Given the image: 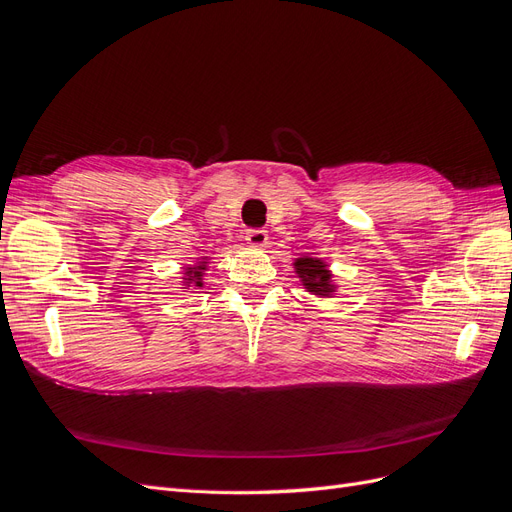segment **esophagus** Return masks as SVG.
I'll use <instances>...</instances> for the list:
<instances>
[{"mask_svg":"<svg viewBox=\"0 0 512 512\" xmlns=\"http://www.w3.org/2000/svg\"><path fill=\"white\" fill-rule=\"evenodd\" d=\"M267 239H269V235H267L265 228H250V230L245 232V241L250 243L252 247L267 245Z\"/></svg>","mask_w":512,"mask_h":512,"instance_id":"34e87169","label":"esophagus"}]
</instances>
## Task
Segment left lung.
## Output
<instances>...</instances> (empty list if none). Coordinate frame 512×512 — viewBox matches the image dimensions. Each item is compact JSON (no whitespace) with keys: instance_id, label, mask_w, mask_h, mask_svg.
Masks as SVG:
<instances>
[{"instance_id":"obj_1","label":"left lung","mask_w":512,"mask_h":512,"mask_svg":"<svg viewBox=\"0 0 512 512\" xmlns=\"http://www.w3.org/2000/svg\"><path fill=\"white\" fill-rule=\"evenodd\" d=\"M297 273L303 277V284L318 294H327L333 288L329 286V271L324 269L322 262L312 258L297 260Z\"/></svg>"}]
</instances>
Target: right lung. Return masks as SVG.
<instances>
[{"label": "right lung", "mask_w": 512, "mask_h": 512, "mask_svg": "<svg viewBox=\"0 0 512 512\" xmlns=\"http://www.w3.org/2000/svg\"><path fill=\"white\" fill-rule=\"evenodd\" d=\"M198 269H203V267H198ZM188 273H192L190 277H196V280H198V277H200V273H198V271H188ZM196 284L200 286V282H196Z\"/></svg>", "instance_id": "obj_1"}]
</instances>
